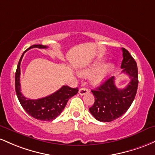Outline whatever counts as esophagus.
<instances>
[{
	"label": "esophagus",
	"instance_id": "obj_1",
	"mask_svg": "<svg viewBox=\"0 0 155 155\" xmlns=\"http://www.w3.org/2000/svg\"><path fill=\"white\" fill-rule=\"evenodd\" d=\"M88 92V89L86 88H81L79 90V94L81 95H85Z\"/></svg>",
	"mask_w": 155,
	"mask_h": 155
}]
</instances>
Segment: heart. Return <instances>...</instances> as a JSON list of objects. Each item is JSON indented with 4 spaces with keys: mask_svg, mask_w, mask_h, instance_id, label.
<instances>
[{
    "mask_svg": "<svg viewBox=\"0 0 155 155\" xmlns=\"http://www.w3.org/2000/svg\"><path fill=\"white\" fill-rule=\"evenodd\" d=\"M104 61H105L104 59H98V60L95 61L89 67L80 71V75L86 77V76L91 75V74L96 72L97 71V72L95 73L94 75H93V77L91 78V83L94 85L100 84L101 83L104 82L106 78L110 75V73L114 71V68L112 64H107L101 68V67L103 65Z\"/></svg>",
    "mask_w": 155,
    "mask_h": 155,
    "instance_id": "1",
    "label": "heart"
}]
</instances>
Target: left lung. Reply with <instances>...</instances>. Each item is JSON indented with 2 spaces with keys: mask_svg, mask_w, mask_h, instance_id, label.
<instances>
[{
  "mask_svg": "<svg viewBox=\"0 0 155 155\" xmlns=\"http://www.w3.org/2000/svg\"><path fill=\"white\" fill-rule=\"evenodd\" d=\"M123 60L121 68L122 72L129 76L130 82L123 89L115 85V78L107 79L102 84L91 90L95 100L89 108L90 113L97 120L110 122L121 117L133 103L138 86V67L128 50L122 48Z\"/></svg>",
  "mask_w": 155,
  "mask_h": 155,
  "instance_id": "obj_1",
  "label": "left lung"
}]
</instances>
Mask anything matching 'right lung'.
<instances>
[{"instance_id": "1", "label": "right lung", "mask_w": 155, "mask_h": 155, "mask_svg": "<svg viewBox=\"0 0 155 155\" xmlns=\"http://www.w3.org/2000/svg\"><path fill=\"white\" fill-rule=\"evenodd\" d=\"M34 48L46 49L48 47L42 45H34L28 48L27 50ZM25 52L19 61L16 73H15V91H16L17 98L25 112L32 117L41 121H52L58 115H60L69 98L77 94L78 88H73L67 86H64L55 93L44 98L38 99V100H31L26 98L21 93L20 81V63Z\"/></svg>"}]
</instances>
